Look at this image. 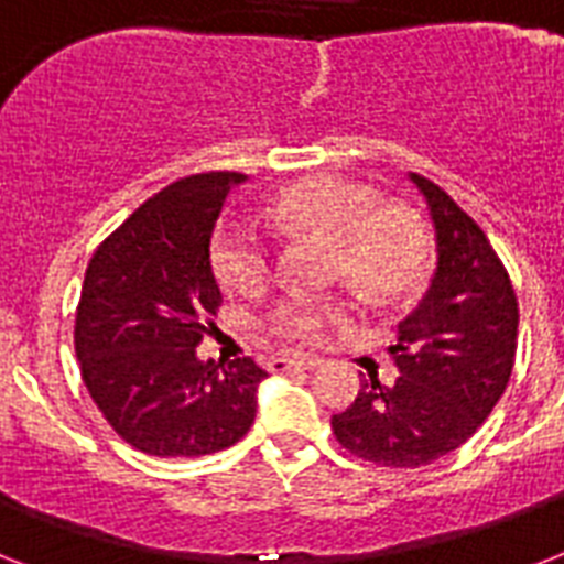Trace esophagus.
Wrapping results in <instances>:
<instances>
[{"mask_svg": "<svg viewBox=\"0 0 564 564\" xmlns=\"http://www.w3.org/2000/svg\"><path fill=\"white\" fill-rule=\"evenodd\" d=\"M318 362L322 360H313V357H274L272 362H269V369L272 371H290V369H316Z\"/></svg>", "mask_w": 564, "mask_h": 564, "instance_id": "obj_1", "label": "esophagus"}]
</instances>
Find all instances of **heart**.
<instances>
[{
    "label": "heart",
    "instance_id": "1",
    "mask_svg": "<svg viewBox=\"0 0 564 564\" xmlns=\"http://www.w3.org/2000/svg\"><path fill=\"white\" fill-rule=\"evenodd\" d=\"M269 228L286 237L316 234L336 246V272L371 304L401 301L427 278V237L419 219L386 207L375 187L325 175L301 181L265 210ZM278 265L274 239L257 221H221L213 239V269L234 292H260ZM343 304L286 301L272 313V330L290 343H318L327 325L343 322Z\"/></svg>",
    "mask_w": 564,
    "mask_h": 564
}]
</instances>
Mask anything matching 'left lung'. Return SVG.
Instances as JSON below:
<instances>
[{
    "label": "left lung",
    "mask_w": 564,
    "mask_h": 564,
    "mask_svg": "<svg viewBox=\"0 0 564 564\" xmlns=\"http://www.w3.org/2000/svg\"><path fill=\"white\" fill-rule=\"evenodd\" d=\"M436 230V272L389 348L398 380H362L334 433L345 451L419 468L468 442L507 389L518 348V301L482 228L433 181L412 172Z\"/></svg>",
    "instance_id": "8db88e82"
}]
</instances>
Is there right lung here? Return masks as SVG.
Returning <instances> with one entry per match:
<instances>
[{"mask_svg":"<svg viewBox=\"0 0 564 564\" xmlns=\"http://www.w3.org/2000/svg\"><path fill=\"white\" fill-rule=\"evenodd\" d=\"M239 172L175 181L140 204L93 254L75 313L87 392L128 445L149 456H204L254 424L251 357L198 360L221 292L210 237Z\"/></svg>","mask_w":564,"mask_h":564,"instance_id":"add662e5","label":"right lung"}]
</instances>
